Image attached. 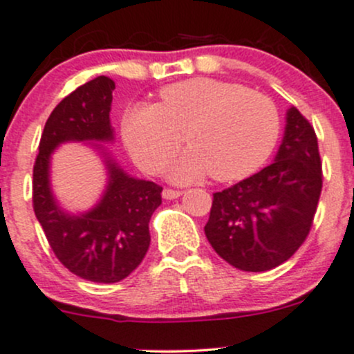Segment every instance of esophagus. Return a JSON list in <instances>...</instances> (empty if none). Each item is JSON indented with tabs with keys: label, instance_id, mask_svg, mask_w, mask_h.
<instances>
[{
	"label": "esophagus",
	"instance_id": "obj_1",
	"mask_svg": "<svg viewBox=\"0 0 354 354\" xmlns=\"http://www.w3.org/2000/svg\"><path fill=\"white\" fill-rule=\"evenodd\" d=\"M181 194H183V192L173 190V188H164V190H162V198H166V200H174V198L180 197Z\"/></svg>",
	"mask_w": 354,
	"mask_h": 354
}]
</instances>
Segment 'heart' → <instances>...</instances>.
I'll list each match as a JSON object with an SVG mask.
<instances>
[{
    "mask_svg": "<svg viewBox=\"0 0 354 354\" xmlns=\"http://www.w3.org/2000/svg\"><path fill=\"white\" fill-rule=\"evenodd\" d=\"M160 102H135L121 121L124 144L138 166L157 171L185 142L190 149L167 162L171 180L209 176L234 181L266 164L279 140L281 121L267 95L216 78H188L160 88Z\"/></svg>",
    "mask_w": 354,
    "mask_h": 354,
    "instance_id": "heart-1",
    "label": "heart"
}]
</instances>
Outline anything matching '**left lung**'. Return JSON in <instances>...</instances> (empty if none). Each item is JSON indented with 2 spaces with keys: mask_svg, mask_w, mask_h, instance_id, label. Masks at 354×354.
Segmentation results:
<instances>
[{
  "mask_svg": "<svg viewBox=\"0 0 354 354\" xmlns=\"http://www.w3.org/2000/svg\"><path fill=\"white\" fill-rule=\"evenodd\" d=\"M320 192L322 162L315 130L291 108L274 162L214 194L203 231L227 263L246 272H266L291 259L306 240Z\"/></svg>",
  "mask_w": 354,
  "mask_h": 354,
  "instance_id": "8db88e82",
  "label": "left lung"
}]
</instances>
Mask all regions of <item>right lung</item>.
Returning <instances> with one entry per match:
<instances>
[{"instance_id": "add662e5", "label": "right lung", "mask_w": 354, "mask_h": 354, "mask_svg": "<svg viewBox=\"0 0 354 354\" xmlns=\"http://www.w3.org/2000/svg\"><path fill=\"white\" fill-rule=\"evenodd\" d=\"M114 82L94 78L66 95L49 114L34 164L32 202L37 221L59 262L92 283H118L130 276L151 245L149 221L160 205L162 187L131 178L97 144L108 169V185L88 212L70 214L51 190V154L65 142H111L109 113Z\"/></svg>"}]
</instances>
